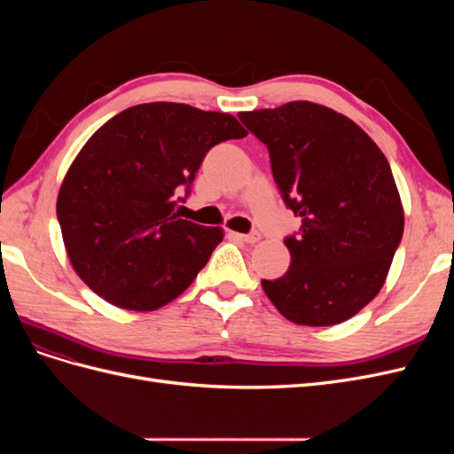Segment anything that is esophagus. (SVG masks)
Masks as SVG:
<instances>
[{
    "label": "esophagus",
    "mask_w": 454,
    "mask_h": 454,
    "mask_svg": "<svg viewBox=\"0 0 454 454\" xmlns=\"http://www.w3.org/2000/svg\"><path fill=\"white\" fill-rule=\"evenodd\" d=\"M232 235H235L240 240H244V242H248V244H255L261 239L259 232H250V235H239V232H232Z\"/></svg>",
    "instance_id": "1"
}]
</instances>
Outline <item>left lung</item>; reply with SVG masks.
Segmentation results:
<instances>
[{
  "label": "left lung",
  "instance_id": "1",
  "mask_svg": "<svg viewBox=\"0 0 454 454\" xmlns=\"http://www.w3.org/2000/svg\"><path fill=\"white\" fill-rule=\"evenodd\" d=\"M269 149L282 199L301 217L284 240L292 263L261 280L294 324L325 327L358 314L387 282L403 235V204L379 145L347 115L307 100L242 112Z\"/></svg>",
  "mask_w": 454,
  "mask_h": 454
}]
</instances>
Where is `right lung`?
<instances>
[{"mask_svg": "<svg viewBox=\"0 0 454 454\" xmlns=\"http://www.w3.org/2000/svg\"><path fill=\"white\" fill-rule=\"evenodd\" d=\"M248 134L219 112L176 102L132 106L81 147L57 199L67 257L94 294L149 312L193 284L223 240L174 212L210 147Z\"/></svg>", "mask_w": 454, "mask_h": 454, "instance_id": "obj_1", "label": "right lung"}]
</instances>
